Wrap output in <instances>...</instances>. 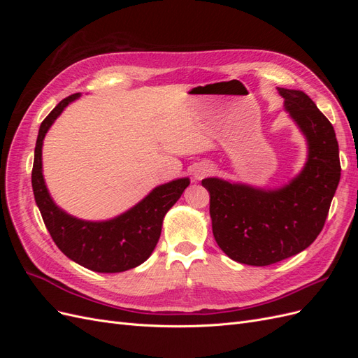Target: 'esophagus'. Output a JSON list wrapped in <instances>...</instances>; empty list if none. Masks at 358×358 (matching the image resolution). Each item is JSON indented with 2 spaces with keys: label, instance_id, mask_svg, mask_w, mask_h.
I'll return each mask as SVG.
<instances>
[{
  "label": "esophagus",
  "instance_id": "esophagus-1",
  "mask_svg": "<svg viewBox=\"0 0 358 358\" xmlns=\"http://www.w3.org/2000/svg\"><path fill=\"white\" fill-rule=\"evenodd\" d=\"M210 171H212V167H210V166L197 167V170L194 171V178H196V179H203L204 176H208Z\"/></svg>",
  "mask_w": 358,
  "mask_h": 358
}]
</instances>
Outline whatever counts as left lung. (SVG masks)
I'll return each mask as SVG.
<instances>
[{
	"mask_svg": "<svg viewBox=\"0 0 358 358\" xmlns=\"http://www.w3.org/2000/svg\"><path fill=\"white\" fill-rule=\"evenodd\" d=\"M285 110L308 142L305 167L288 185L254 188L203 179L210 194L215 241L234 262L268 266L306 249L321 233L341 179L334 128L303 91L278 88Z\"/></svg>",
	"mask_w": 358,
	"mask_h": 358,
	"instance_id": "1",
	"label": "left lung"
}]
</instances>
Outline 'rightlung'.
<instances>
[{
	"instance_id": "obj_1",
	"label": "right lung",
	"mask_w": 358,
	"mask_h": 358,
	"mask_svg": "<svg viewBox=\"0 0 358 358\" xmlns=\"http://www.w3.org/2000/svg\"><path fill=\"white\" fill-rule=\"evenodd\" d=\"M79 96L73 94L64 99L40 125L31 175L32 191L53 242L70 259L92 272H125L145 263L154 252L162 220L189 185V179H176L154 188L134 208L109 221H83L59 209L43 179L41 146L50 125Z\"/></svg>"
}]
</instances>
